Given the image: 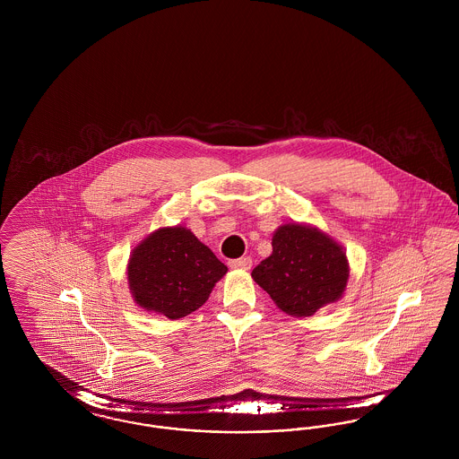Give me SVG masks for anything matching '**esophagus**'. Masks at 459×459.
<instances>
[{"mask_svg": "<svg viewBox=\"0 0 459 459\" xmlns=\"http://www.w3.org/2000/svg\"><path fill=\"white\" fill-rule=\"evenodd\" d=\"M251 258H239V260H230L229 262V266L232 268V270H249L251 268Z\"/></svg>", "mask_w": 459, "mask_h": 459, "instance_id": "1", "label": "esophagus"}]
</instances>
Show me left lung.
<instances>
[{"label": "left lung", "mask_w": 459, "mask_h": 459, "mask_svg": "<svg viewBox=\"0 0 459 459\" xmlns=\"http://www.w3.org/2000/svg\"><path fill=\"white\" fill-rule=\"evenodd\" d=\"M272 255L251 273L279 309L296 318L337 303L350 281L346 249L318 227L290 221L272 238Z\"/></svg>", "instance_id": "8db88e82"}]
</instances>
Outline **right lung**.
<instances>
[{"label": "right lung", "mask_w": 459, "mask_h": 459, "mask_svg": "<svg viewBox=\"0 0 459 459\" xmlns=\"http://www.w3.org/2000/svg\"><path fill=\"white\" fill-rule=\"evenodd\" d=\"M227 266L182 227H160L132 249L127 282L144 311L178 320L206 303Z\"/></svg>", "instance_id": "obj_1"}]
</instances>
